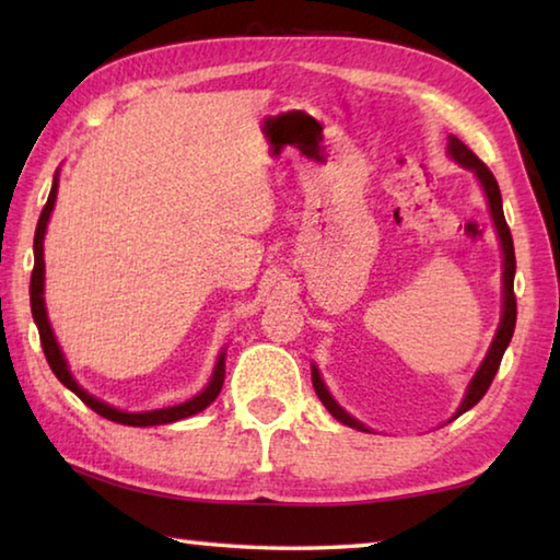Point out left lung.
Here are the masks:
<instances>
[{"mask_svg": "<svg viewBox=\"0 0 560 560\" xmlns=\"http://www.w3.org/2000/svg\"><path fill=\"white\" fill-rule=\"evenodd\" d=\"M447 153L457 160L462 167L471 170L477 179L485 187V195H487V202H489V212H491V220H494L497 226V234H499V242H501V252H504V311H501V324L497 328V336L491 340V348L485 358V363L479 365L477 375L471 377V383L467 387V395H464V400L459 405V410L454 417H459L462 412L471 410L474 405H477L481 397L487 395L491 381H494V375L501 365V358H504V350L511 343V336H514V326H516V296H514V273H516V257H514V240H511V232H509V224L504 220V207H501V192H499V185H497V177L491 175V170L481 163V160L471 153V150L462 143L459 138L450 136V145H447ZM311 377H314V387H316V395L318 400L326 405V410L336 417L338 422L348 424V428L360 430V432H368L365 424H360L355 417H350L343 407H340L330 393L326 390L324 381H320L318 375V368L311 365Z\"/></svg>", "mask_w": 560, "mask_h": 560, "instance_id": "8db88e82", "label": "left lung"}]
</instances>
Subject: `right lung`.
<instances>
[{
	"label": "right lung",
	"mask_w": 560,
	"mask_h": 560,
	"mask_svg": "<svg viewBox=\"0 0 560 560\" xmlns=\"http://www.w3.org/2000/svg\"><path fill=\"white\" fill-rule=\"evenodd\" d=\"M56 189H59V175H54V185L49 192V200H46L39 224H36V234H34V271H32V283H30V299H32V316L34 324L39 328V338H42V348L44 355L49 360V368L54 375L69 387L73 395H79L83 402H86L93 412H98L101 417H106L110 422L118 424H130V428H150V424H167V422H177L185 420V417H192L197 412H202L205 407H210L217 395H220L222 385H224V353H220L212 373V381L207 383L205 390L200 395H195L192 400L179 402L173 407H163V410H150V412H122L110 407L108 402L98 400V397L89 395L83 387L73 381V375L69 373V365H66L63 353L59 343H56V336L49 324V316H46V306H44V234H46V224H49V217L56 202Z\"/></svg>",
	"instance_id": "right-lung-1"
}]
</instances>
